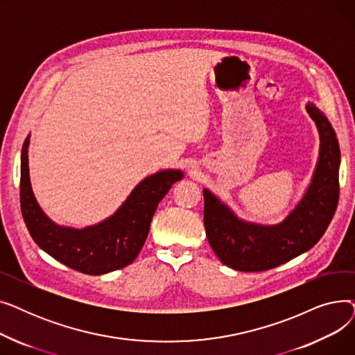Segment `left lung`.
<instances>
[{"mask_svg": "<svg viewBox=\"0 0 355 355\" xmlns=\"http://www.w3.org/2000/svg\"><path fill=\"white\" fill-rule=\"evenodd\" d=\"M306 112L320 132V157L309 187L295 209L273 226L239 218L204 189V226L223 265L240 272H262L312 249L324 236L338 206L341 153L335 130L313 103Z\"/></svg>", "mask_w": 355, "mask_h": 355, "instance_id": "obj_1", "label": "left lung"}]
</instances>
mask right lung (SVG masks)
I'll list each match as a JSON object with an SVG mask.
<instances>
[{"label":"right lung","mask_w":355,"mask_h":355,"mask_svg":"<svg viewBox=\"0 0 355 355\" xmlns=\"http://www.w3.org/2000/svg\"><path fill=\"white\" fill-rule=\"evenodd\" d=\"M28 144L21 149L20 202L33 240L55 260L85 275H103L130 265L139 254L159 201L182 180L181 170H164L144 178L122 206L98 225L73 229L55 225L37 202L28 171Z\"/></svg>","instance_id":"right-lung-1"}]
</instances>
